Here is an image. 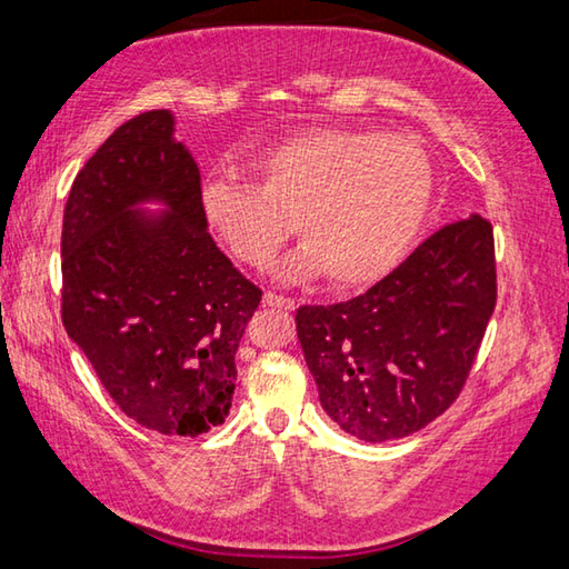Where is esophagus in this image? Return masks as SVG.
<instances>
[{
    "instance_id": "34e87169",
    "label": "esophagus",
    "mask_w": 569,
    "mask_h": 569,
    "mask_svg": "<svg viewBox=\"0 0 569 569\" xmlns=\"http://www.w3.org/2000/svg\"><path fill=\"white\" fill-rule=\"evenodd\" d=\"M262 305L279 307V310H295V300H290V297H284V295H274V292H264Z\"/></svg>"
}]
</instances>
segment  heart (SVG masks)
Masks as SVG:
<instances>
[{"label":"heart","instance_id":"b5f03b06","mask_svg":"<svg viewBox=\"0 0 569 569\" xmlns=\"http://www.w3.org/2000/svg\"><path fill=\"white\" fill-rule=\"evenodd\" d=\"M257 186L203 181L209 229L239 262L264 267L292 231L305 241L277 274L290 282L328 272L340 287L378 282L393 269L431 207L433 171L408 136L307 128L247 156Z\"/></svg>","mask_w":569,"mask_h":569}]
</instances>
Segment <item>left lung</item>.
<instances>
[{
  "mask_svg": "<svg viewBox=\"0 0 569 569\" xmlns=\"http://www.w3.org/2000/svg\"><path fill=\"white\" fill-rule=\"evenodd\" d=\"M495 302V234L471 213L366 295L300 307L297 338L325 413L370 443L421 431L467 383Z\"/></svg>",
  "mask_w": 569,
  "mask_h": 569,
  "instance_id": "1",
  "label": "left lung"
}]
</instances>
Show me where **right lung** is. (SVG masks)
Instances as JSON below:
<instances>
[{"label": "right lung", "instance_id": "right-lung-1", "mask_svg": "<svg viewBox=\"0 0 569 569\" xmlns=\"http://www.w3.org/2000/svg\"><path fill=\"white\" fill-rule=\"evenodd\" d=\"M171 110L120 126L74 176L62 217V325L136 423L199 436L223 423L234 356L262 290L201 213V173Z\"/></svg>", "mask_w": 569, "mask_h": 569}]
</instances>
